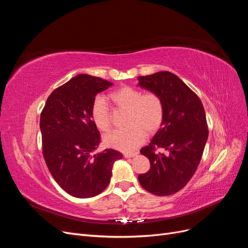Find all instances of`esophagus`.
<instances>
[{
	"label": "esophagus",
	"instance_id": "esophagus-1",
	"mask_svg": "<svg viewBox=\"0 0 248 248\" xmlns=\"http://www.w3.org/2000/svg\"><path fill=\"white\" fill-rule=\"evenodd\" d=\"M138 154H139L138 152H132V153H125V154H124V157H125V158H131V157L137 156Z\"/></svg>",
	"mask_w": 248,
	"mask_h": 248
}]
</instances>
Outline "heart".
Instances as JSON below:
<instances>
[{"instance_id":"heart-1","label":"heart","mask_w":248,"mask_h":248,"mask_svg":"<svg viewBox=\"0 0 248 248\" xmlns=\"http://www.w3.org/2000/svg\"><path fill=\"white\" fill-rule=\"evenodd\" d=\"M109 98L119 110L126 111L123 130L110 132L104 137V144L120 151H132L146 139L160 128L164 118V108L160 97L155 93L142 94L140 89L124 86L109 94ZM91 117L99 130L107 132L111 127V114L102 97L94 99Z\"/></svg>"}]
</instances>
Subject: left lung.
I'll list each match as a JSON object with an SVG mask.
<instances>
[{
  "label": "left lung",
  "mask_w": 248,
  "mask_h": 248,
  "mask_svg": "<svg viewBox=\"0 0 248 248\" xmlns=\"http://www.w3.org/2000/svg\"><path fill=\"white\" fill-rule=\"evenodd\" d=\"M139 85L158 95L164 108L161 128L140 149L151 167L139 181L156 196H170L188 183L201 161L209 133L205 109L198 95L171 72L140 77ZM158 148L168 153H156Z\"/></svg>",
  "instance_id": "1"
}]
</instances>
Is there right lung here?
I'll list each match as a JSON object with an SVG mask.
<instances>
[{
  "mask_svg": "<svg viewBox=\"0 0 248 248\" xmlns=\"http://www.w3.org/2000/svg\"><path fill=\"white\" fill-rule=\"evenodd\" d=\"M112 84L78 74L51 92L40 116L42 153L55 181L70 196L86 199L109 184L112 164L122 154L106 149L94 154L100 133L91 117L95 96Z\"/></svg>",
  "mask_w": 248,
  "mask_h": 248,
  "instance_id": "obj_1",
  "label": "right lung"
}]
</instances>
